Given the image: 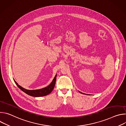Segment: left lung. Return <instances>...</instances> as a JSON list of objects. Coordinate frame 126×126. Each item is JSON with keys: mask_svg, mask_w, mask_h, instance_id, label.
I'll use <instances>...</instances> for the list:
<instances>
[{"mask_svg": "<svg viewBox=\"0 0 126 126\" xmlns=\"http://www.w3.org/2000/svg\"><path fill=\"white\" fill-rule=\"evenodd\" d=\"M80 92V93H81V92Z\"/></svg>", "mask_w": 126, "mask_h": 126, "instance_id": "obj_1", "label": "left lung"}]
</instances>
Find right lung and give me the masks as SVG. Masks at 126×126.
Wrapping results in <instances>:
<instances>
[{
    "mask_svg": "<svg viewBox=\"0 0 126 126\" xmlns=\"http://www.w3.org/2000/svg\"><path fill=\"white\" fill-rule=\"evenodd\" d=\"M56 76H57V75H55L54 78L53 79L51 84L47 87L41 89L34 90H29L25 89L18 84L15 81H14V82L16 84V85L18 86V87L20 90H21L23 92H24L26 94L33 97H42V96H44L48 95L52 91L53 89H54V87L55 85Z\"/></svg>",
    "mask_w": 126,
    "mask_h": 126,
    "instance_id": "add662e5",
    "label": "right lung"
}]
</instances>
